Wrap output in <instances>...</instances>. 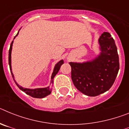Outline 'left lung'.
Instances as JSON below:
<instances>
[{"label":"left lung","mask_w":129,"mask_h":129,"mask_svg":"<svg viewBox=\"0 0 129 129\" xmlns=\"http://www.w3.org/2000/svg\"><path fill=\"white\" fill-rule=\"evenodd\" d=\"M100 52L90 61L70 62L71 77L76 88L88 96H97L110 89L119 69L118 50L109 32L98 39Z\"/></svg>","instance_id":"obj_1"}]
</instances>
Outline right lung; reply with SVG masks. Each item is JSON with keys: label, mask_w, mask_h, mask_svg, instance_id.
<instances>
[{"label": "right lung", "mask_w": 129, "mask_h": 129, "mask_svg": "<svg viewBox=\"0 0 129 129\" xmlns=\"http://www.w3.org/2000/svg\"><path fill=\"white\" fill-rule=\"evenodd\" d=\"M18 31L17 34L16 35V36H15L14 39L19 34V31ZM13 41L11 42V45H10V50H9V56H8V60H9V65H10V71H11V75H12V77H13V80H14L15 83L17 85V86L19 88V89H20L22 92H25L26 94L30 95V96L33 97V98H43L44 97L47 96V95H50L52 92V89L50 88V86H47V87H44V88H34V89H31V88H24L22 86H20V85L18 84L17 82H16L14 76H13V74L12 72V69H11V51H12V46H13ZM64 63L63 60H61L59 61L55 65L54 68H53V72H52V76H51V81L50 84H53V78L55 77V76H56V74L59 72V69L61 68V65Z\"/></svg>", "instance_id": "1"}]
</instances>
